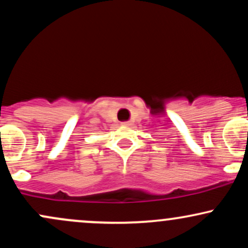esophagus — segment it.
I'll use <instances>...</instances> for the list:
<instances>
[{"label":"esophagus","instance_id":"1","mask_svg":"<svg viewBox=\"0 0 248 248\" xmlns=\"http://www.w3.org/2000/svg\"><path fill=\"white\" fill-rule=\"evenodd\" d=\"M124 126H132L133 122L132 121H126V122H124Z\"/></svg>","mask_w":248,"mask_h":248}]
</instances>
